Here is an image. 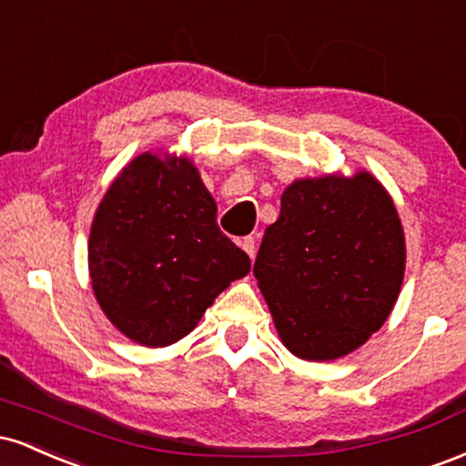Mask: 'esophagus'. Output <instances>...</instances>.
<instances>
[{"instance_id":"34e87169","label":"esophagus","mask_w":466,"mask_h":466,"mask_svg":"<svg viewBox=\"0 0 466 466\" xmlns=\"http://www.w3.org/2000/svg\"><path fill=\"white\" fill-rule=\"evenodd\" d=\"M240 248H243L245 251H248V256L249 258H254L256 256V240L251 238V237H245V238H240Z\"/></svg>"}]
</instances>
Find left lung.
I'll list each match as a JSON object with an SVG mask.
<instances>
[{
	"label": "left lung",
	"mask_w": 466,
	"mask_h": 466,
	"mask_svg": "<svg viewBox=\"0 0 466 466\" xmlns=\"http://www.w3.org/2000/svg\"><path fill=\"white\" fill-rule=\"evenodd\" d=\"M254 276L291 355L333 361L381 329L405 276V234L368 170L289 184L265 229Z\"/></svg>",
	"instance_id": "obj_1"
}]
</instances>
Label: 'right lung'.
Returning <instances> with one entry per match:
<instances>
[{
  "instance_id": "obj_1",
  "label": "right lung",
  "mask_w": 466,
  "mask_h": 466,
  "mask_svg": "<svg viewBox=\"0 0 466 466\" xmlns=\"http://www.w3.org/2000/svg\"><path fill=\"white\" fill-rule=\"evenodd\" d=\"M94 296L131 341L186 337L249 256L217 226V201L186 155L142 153L111 181L87 243Z\"/></svg>"
}]
</instances>
